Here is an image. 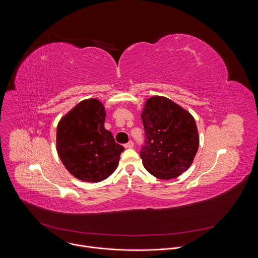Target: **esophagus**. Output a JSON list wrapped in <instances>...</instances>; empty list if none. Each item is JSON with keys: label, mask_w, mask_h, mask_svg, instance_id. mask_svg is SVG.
I'll use <instances>...</instances> for the list:
<instances>
[{"label": "esophagus", "mask_w": 258, "mask_h": 258, "mask_svg": "<svg viewBox=\"0 0 258 258\" xmlns=\"http://www.w3.org/2000/svg\"><path fill=\"white\" fill-rule=\"evenodd\" d=\"M133 147H134V142H133V141H130L128 143L124 144V148H125V149H132Z\"/></svg>", "instance_id": "esophagus-1"}]
</instances>
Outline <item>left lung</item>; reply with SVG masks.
Segmentation results:
<instances>
[{"instance_id":"1","label":"left lung","mask_w":258,"mask_h":258,"mask_svg":"<svg viewBox=\"0 0 258 258\" xmlns=\"http://www.w3.org/2000/svg\"><path fill=\"white\" fill-rule=\"evenodd\" d=\"M141 118L146 137L140 152L144 167L160 179L174 178L186 171L199 146L191 113L168 98L154 96L146 101Z\"/></svg>"}]
</instances>
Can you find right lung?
I'll list each match as a JSON object with an SVG mask.
<instances>
[{"label":"right lung","instance_id":"add662e5","mask_svg":"<svg viewBox=\"0 0 258 258\" xmlns=\"http://www.w3.org/2000/svg\"><path fill=\"white\" fill-rule=\"evenodd\" d=\"M105 108L98 99L80 102L57 125V153L75 177L89 182L107 178L117 168L123 147L105 130Z\"/></svg>","mask_w":258,"mask_h":258}]
</instances>
